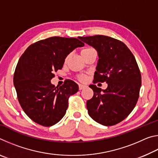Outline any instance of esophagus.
Listing matches in <instances>:
<instances>
[{
    "mask_svg": "<svg viewBox=\"0 0 158 158\" xmlns=\"http://www.w3.org/2000/svg\"><path fill=\"white\" fill-rule=\"evenodd\" d=\"M87 87V85H85V84H79V90H82V89H85V88H86Z\"/></svg>",
    "mask_w": 158,
    "mask_h": 158,
    "instance_id": "1",
    "label": "esophagus"
}]
</instances>
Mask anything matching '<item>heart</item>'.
I'll use <instances>...</instances> for the list:
<instances>
[{
	"label": "heart",
	"instance_id": "heart-1",
	"mask_svg": "<svg viewBox=\"0 0 158 158\" xmlns=\"http://www.w3.org/2000/svg\"><path fill=\"white\" fill-rule=\"evenodd\" d=\"M94 51H95V49H93V47H85V48H84V49H83L81 50V53L82 56H84L86 55V54H88V53H89L92 52H94ZM69 56L68 55L65 58V60H64V63H66L67 62H68ZM78 79L80 80V81H85V79H86V77H85V76H84V75H80V76H79Z\"/></svg>",
	"mask_w": 158,
	"mask_h": 158
}]
</instances>
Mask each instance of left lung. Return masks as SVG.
Masks as SVG:
<instances>
[{"instance_id":"left-lung-1","label":"left lung","mask_w":158,"mask_h":158,"mask_svg":"<svg viewBox=\"0 0 158 158\" xmlns=\"http://www.w3.org/2000/svg\"><path fill=\"white\" fill-rule=\"evenodd\" d=\"M78 38L98 51L93 84H108L105 90L89 85L94 94L86 102L88 113L105 126L118 123L132 112L139 97L141 76L135 58L123 42L113 37L96 35Z\"/></svg>"}]
</instances>
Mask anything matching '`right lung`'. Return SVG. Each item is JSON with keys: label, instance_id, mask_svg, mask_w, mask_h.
<instances>
[{"label": "right lung", "instance_id": "add662e5", "mask_svg": "<svg viewBox=\"0 0 158 158\" xmlns=\"http://www.w3.org/2000/svg\"><path fill=\"white\" fill-rule=\"evenodd\" d=\"M84 44L74 37H51L31 44L21 55L14 73L17 98L26 114L36 123L49 127L65 116L68 99L79 90L73 80L60 86L52 84L72 51Z\"/></svg>", "mask_w": 158, "mask_h": 158}]
</instances>
